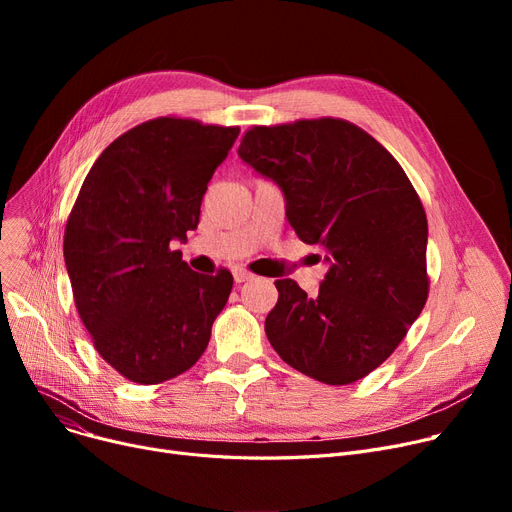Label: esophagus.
<instances>
[{
    "label": "esophagus",
    "mask_w": 512,
    "mask_h": 512,
    "mask_svg": "<svg viewBox=\"0 0 512 512\" xmlns=\"http://www.w3.org/2000/svg\"><path fill=\"white\" fill-rule=\"evenodd\" d=\"M232 276H234L236 284H242V282H247V280L253 278V274H249L247 270H240V267H236V270L232 272Z\"/></svg>",
    "instance_id": "1"
}]
</instances>
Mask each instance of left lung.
Returning <instances> with one entry per match:
<instances>
[{
  "label": "left lung",
  "mask_w": 512,
  "mask_h": 512,
  "mask_svg": "<svg viewBox=\"0 0 512 512\" xmlns=\"http://www.w3.org/2000/svg\"><path fill=\"white\" fill-rule=\"evenodd\" d=\"M238 157L278 184L297 236L328 251L315 299L276 280L267 340L317 382L365 378L427 301V218L411 180L371 134L336 118L253 126Z\"/></svg>",
  "instance_id": "1"
}]
</instances>
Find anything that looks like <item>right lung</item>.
<instances>
[{
    "label": "right lung",
    "instance_id": "add662e5",
    "mask_svg": "<svg viewBox=\"0 0 512 512\" xmlns=\"http://www.w3.org/2000/svg\"><path fill=\"white\" fill-rule=\"evenodd\" d=\"M240 128L155 118L124 132L87 174L64 232L74 303L97 353L126 380L161 384L205 353L232 274L193 272L172 251L199 224Z\"/></svg>",
    "mask_w": 512,
    "mask_h": 512
}]
</instances>
